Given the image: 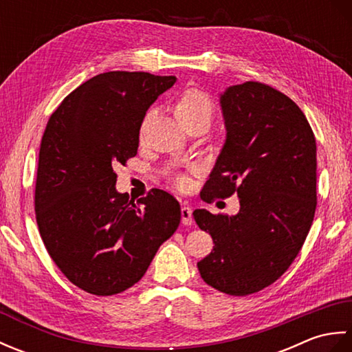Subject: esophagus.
Returning <instances> with one entry per match:
<instances>
[{
  "label": "esophagus",
  "instance_id": "esophagus-1",
  "mask_svg": "<svg viewBox=\"0 0 352 352\" xmlns=\"http://www.w3.org/2000/svg\"><path fill=\"white\" fill-rule=\"evenodd\" d=\"M182 222L184 226H192L193 218H192V208L188 206L182 207Z\"/></svg>",
  "mask_w": 352,
  "mask_h": 352
}]
</instances>
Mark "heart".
<instances>
[{"mask_svg":"<svg viewBox=\"0 0 352 352\" xmlns=\"http://www.w3.org/2000/svg\"><path fill=\"white\" fill-rule=\"evenodd\" d=\"M175 115L182 124L190 119L206 118L210 121L213 116V102L207 94L198 91V89H188L175 102ZM175 183L178 188H188L189 178L186 175H177Z\"/></svg>","mask_w":352,"mask_h":352,"instance_id":"b5f03b06","label":"heart"}]
</instances>
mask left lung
Listing matches in <instances>:
<instances>
[{
    "label": "left lung",
    "mask_w": 352,
    "mask_h": 352,
    "mask_svg": "<svg viewBox=\"0 0 352 352\" xmlns=\"http://www.w3.org/2000/svg\"><path fill=\"white\" fill-rule=\"evenodd\" d=\"M226 142L201 198L236 193L233 216L197 208L193 219L213 239L198 261L208 286L245 296L287 271L309 234L316 210V140L289 96L257 81L219 96Z\"/></svg>",
    "instance_id": "1"
}]
</instances>
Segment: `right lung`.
I'll return each instance as SVG.
<instances>
[{
    "label": "right lung",
    "instance_id": "add662e5",
    "mask_svg": "<svg viewBox=\"0 0 352 352\" xmlns=\"http://www.w3.org/2000/svg\"><path fill=\"white\" fill-rule=\"evenodd\" d=\"M175 81L100 74L66 96L45 129L36 221L57 267L87 294L116 295L136 284L180 226L182 208L170 193L155 189L134 204L116 190L113 170L138 154L146 110Z\"/></svg>",
    "mask_w": 352,
    "mask_h": 352
}]
</instances>
